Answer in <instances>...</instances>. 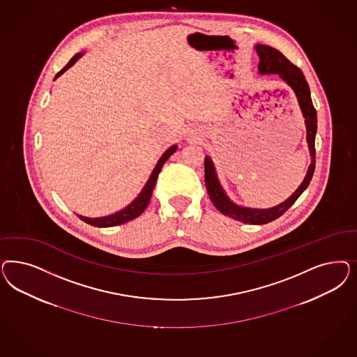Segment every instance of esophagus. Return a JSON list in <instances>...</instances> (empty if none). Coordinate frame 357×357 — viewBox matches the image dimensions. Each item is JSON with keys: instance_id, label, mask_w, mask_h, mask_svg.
<instances>
[{"instance_id": "34e87169", "label": "esophagus", "mask_w": 357, "mask_h": 357, "mask_svg": "<svg viewBox=\"0 0 357 357\" xmlns=\"http://www.w3.org/2000/svg\"><path fill=\"white\" fill-rule=\"evenodd\" d=\"M198 135H199V132H198L197 130H189V131L186 132V137H188L189 140H195Z\"/></svg>"}]
</instances>
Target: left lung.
<instances>
[{"label":"left lung","instance_id":"obj_1","mask_svg":"<svg viewBox=\"0 0 357 357\" xmlns=\"http://www.w3.org/2000/svg\"><path fill=\"white\" fill-rule=\"evenodd\" d=\"M255 50L259 55V73L268 75V73H276L282 80L288 84L289 86L296 93V97L298 100L299 107L302 110V114L305 116L306 123V140L310 150L311 164L307 169V173L299 185L298 189L289 197L287 201L281 202L277 206L269 208H250L243 207L234 204L227 195L225 193L223 188L219 184L218 177L215 173V168L211 159L205 158V184H206L207 193L210 196L211 202L214 206L218 208L223 215H227L230 218L239 220L243 223L250 225H265L272 220L281 217L289 207L291 206L303 190L310 184L314 169H315V134H317V110L311 101L310 89L309 84L305 79L302 70L291 64L288 59L285 58L278 50L273 47L265 46V45H256Z\"/></svg>","mask_w":357,"mask_h":357}]
</instances>
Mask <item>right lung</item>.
<instances>
[{"mask_svg": "<svg viewBox=\"0 0 357 357\" xmlns=\"http://www.w3.org/2000/svg\"><path fill=\"white\" fill-rule=\"evenodd\" d=\"M81 56H82V54L80 52V54H77V55H75L73 58L70 59L68 64H67L64 68L61 69L60 72H58V75L55 76L54 80H56L60 75H63L67 69L70 68ZM176 150H177V146L174 144V146L169 147L168 150L162 153V156H161L159 161H158L156 167L153 168V171L151 173L150 178H149L147 184L144 185V188L142 189V192L139 193V196L137 197L128 206L122 208V210H119L118 213H114V214H112V215H106V217L88 218V217L79 215V218H80L81 220H84L85 223H88V225H92L94 227H113V226H118V225H123V223H126L128 220H132V219L139 217V215L146 210L147 205L150 204L153 188H155L158 176H159V173H160L164 162L169 159V156H171L172 153H174Z\"/></svg>", "mask_w": 357, "mask_h": 357, "instance_id": "right-lung-1", "label": "right lung"}]
</instances>
